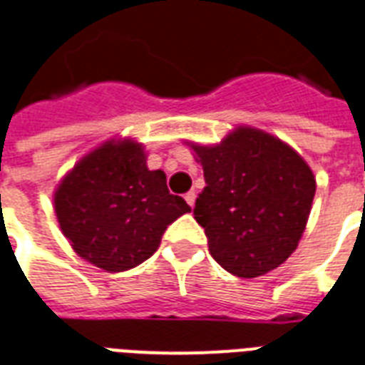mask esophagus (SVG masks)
Masks as SVG:
<instances>
[{
    "label": "esophagus",
    "instance_id": "34e87169",
    "mask_svg": "<svg viewBox=\"0 0 365 365\" xmlns=\"http://www.w3.org/2000/svg\"><path fill=\"white\" fill-rule=\"evenodd\" d=\"M195 197H197L195 191H187V193L183 195V199L187 201V205H190V207H193V205H195Z\"/></svg>",
    "mask_w": 365,
    "mask_h": 365
}]
</instances>
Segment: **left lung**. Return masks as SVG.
I'll use <instances>...</instances> for the list:
<instances>
[{
  "instance_id": "8db88e82",
  "label": "left lung",
  "mask_w": 365,
  "mask_h": 365,
  "mask_svg": "<svg viewBox=\"0 0 365 365\" xmlns=\"http://www.w3.org/2000/svg\"><path fill=\"white\" fill-rule=\"evenodd\" d=\"M193 150L207 183L193 215L212 259L242 279L282 265L298 247L315 195L304 158L251 128L232 131L215 147L193 145Z\"/></svg>"
}]
</instances>
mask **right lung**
<instances>
[{"instance_id": "right-lung-1", "label": "right lung", "mask_w": 365, "mask_h": 365, "mask_svg": "<svg viewBox=\"0 0 365 365\" xmlns=\"http://www.w3.org/2000/svg\"><path fill=\"white\" fill-rule=\"evenodd\" d=\"M56 215L73 250L108 272L133 269L191 207L172 195L162 170H148L141 145L108 141L59 183Z\"/></svg>"}]
</instances>
